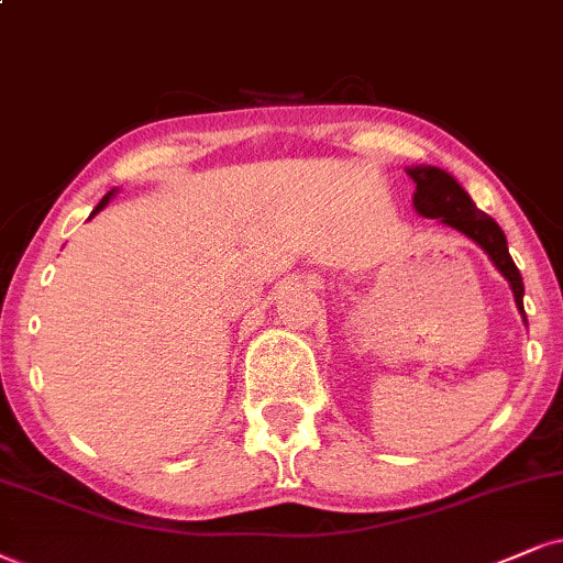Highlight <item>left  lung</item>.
<instances>
[{"mask_svg": "<svg viewBox=\"0 0 563 563\" xmlns=\"http://www.w3.org/2000/svg\"><path fill=\"white\" fill-rule=\"evenodd\" d=\"M407 175L412 177V183L418 185L412 196V206L420 217L426 219H441V224H446L456 232L464 234L467 240H473L477 247L488 255L490 263L498 268V274L509 282L511 292H515L517 310L522 313V321L527 323L525 316V284L522 274L515 266L509 255V245H506L504 229L496 224L488 213H483L481 208L473 203V198L467 196V190L456 183L449 172L439 169V166H409Z\"/></svg>", "mask_w": 563, "mask_h": 563, "instance_id": "left-lung-1", "label": "left lung"}]
</instances>
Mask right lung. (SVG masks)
<instances>
[{"instance_id":"obj_1","label":"right lung","mask_w":563,"mask_h":563,"mask_svg":"<svg viewBox=\"0 0 563 563\" xmlns=\"http://www.w3.org/2000/svg\"><path fill=\"white\" fill-rule=\"evenodd\" d=\"M114 192H117V190H112V192H107V196H103V198H101V203L93 208V213H90V219H93V217H96V213H99V211H103V208H107V203H109V200H112V198H114Z\"/></svg>"}]
</instances>
